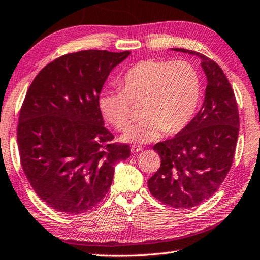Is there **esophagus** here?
Here are the masks:
<instances>
[{
	"mask_svg": "<svg viewBox=\"0 0 260 260\" xmlns=\"http://www.w3.org/2000/svg\"><path fill=\"white\" fill-rule=\"evenodd\" d=\"M143 149L142 146H139V145H133L131 146V153H138Z\"/></svg>",
	"mask_w": 260,
	"mask_h": 260,
	"instance_id": "obj_1",
	"label": "esophagus"
}]
</instances>
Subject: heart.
Wrapping results in <instances>:
<instances>
[{"label":"heart","mask_w":260,"mask_h":260,"mask_svg":"<svg viewBox=\"0 0 260 260\" xmlns=\"http://www.w3.org/2000/svg\"><path fill=\"white\" fill-rule=\"evenodd\" d=\"M122 90H105L98 107L109 124L126 130L133 121V104H142L144 118L122 139L152 143L162 135L178 133L188 124L201 98V77L186 60L146 59L136 63L121 81Z\"/></svg>","instance_id":"1"}]
</instances>
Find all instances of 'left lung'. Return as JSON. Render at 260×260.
<instances>
[{"instance_id": "1", "label": "left lung", "mask_w": 260, "mask_h": 260, "mask_svg": "<svg viewBox=\"0 0 260 260\" xmlns=\"http://www.w3.org/2000/svg\"><path fill=\"white\" fill-rule=\"evenodd\" d=\"M201 59L207 88L201 109L174 138L153 147L161 157L148 179L149 192L163 204L188 209L210 199L232 167L239 137L234 91L217 62L199 52L172 49Z\"/></svg>"}]
</instances>
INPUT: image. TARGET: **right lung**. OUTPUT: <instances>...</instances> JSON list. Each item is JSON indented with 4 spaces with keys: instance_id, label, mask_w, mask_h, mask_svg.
<instances>
[{
    "instance_id": "1",
    "label": "right lung",
    "mask_w": 260,
    "mask_h": 260,
    "mask_svg": "<svg viewBox=\"0 0 260 260\" xmlns=\"http://www.w3.org/2000/svg\"><path fill=\"white\" fill-rule=\"evenodd\" d=\"M130 51L84 50L48 63L31 82L19 113L17 142L35 193L66 215L86 212L106 197L114 167L130 146L112 143L98 98L109 73Z\"/></svg>"
}]
</instances>
